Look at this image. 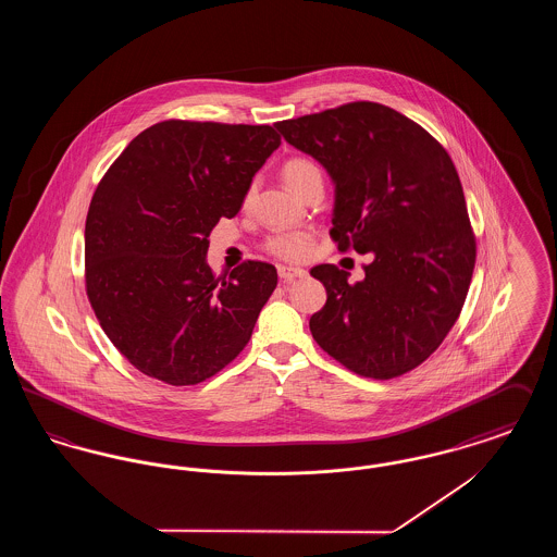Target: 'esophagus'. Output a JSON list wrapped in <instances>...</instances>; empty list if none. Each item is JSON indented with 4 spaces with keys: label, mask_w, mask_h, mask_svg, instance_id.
<instances>
[{
    "label": "esophagus",
    "mask_w": 557,
    "mask_h": 557,
    "mask_svg": "<svg viewBox=\"0 0 557 557\" xmlns=\"http://www.w3.org/2000/svg\"><path fill=\"white\" fill-rule=\"evenodd\" d=\"M277 273H280V277H282L284 282H292V280H300V277H305V275H307V271H305V269H298V267L286 265L277 267Z\"/></svg>",
    "instance_id": "34e87169"
}]
</instances>
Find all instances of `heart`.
I'll use <instances>...</instances> for the list:
<instances>
[{
    "instance_id": "b5f03b06",
    "label": "heart",
    "mask_w": 557,
    "mask_h": 557,
    "mask_svg": "<svg viewBox=\"0 0 557 557\" xmlns=\"http://www.w3.org/2000/svg\"><path fill=\"white\" fill-rule=\"evenodd\" d=\"M282 177L294 194H300L309 184L323 180L318 162L305 159V157L286 160V164L282 169ZM250 196H252V187H248V191H246V202L250 200ZM263 246H265L267 252L275 259L305 261L311 255L313 239L305 232H282V234L269 236Z\"/></svg>"
}]
</instances>
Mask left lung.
I'll use <instances>...</instances> for the list:
<instances>
[{"mask_svg":"<svg viewBox=\"0 0 557 557\" xmlns=\"http://www.w3.org/2000/svg\"><path fill=\"white\" fill-rule=\"evenodd\" d=\"M275 127L334 180L330 236L338 250L373 255L355 284L336 265L311 269L327 292L309 321L315 343L346 370L373 380L416 370L455 325L476 263V236L447 150L375 102Z\"/></svg>","mask_w":557,"mask_h":557,"instance_id":"1","label":"left lung"}]
</instances>
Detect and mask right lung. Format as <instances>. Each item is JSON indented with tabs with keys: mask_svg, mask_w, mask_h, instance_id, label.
Returning a JSON list of instances; mask_svg holds the SVG:
<instances>
[{
	"mask_svg": "<svg viewBox=\"0 0 557 557\" xmlns=\"http://www.w3.org/2000/svg\"><path fill=\"white\" fill-rule=\"evenodd\" d=\"M282 137L269 125L162 121L110 164L85 221V290L135 370L191 386L232 363L277 286L275 267L207 265L212 227L236 216Z\"/></svg>",
	"mask_w": 557,
	"mask_h": 557,
	"instance_id": "obj_1",
	"label": "right lung"
}]
</instances>
